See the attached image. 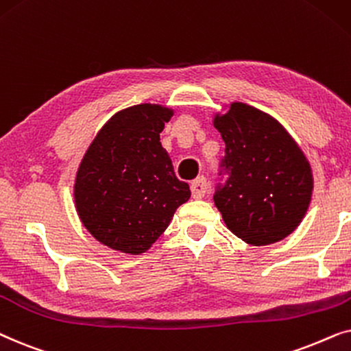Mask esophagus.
<instances>
[{
    "label": "esophagus",
    "instance_id": "1",
    "mask_svg": "<svg viewBox=\"0 0 351 351\" xmlns=\"http://www.w3.org/2000/svg\"><path fill=\"white\" fill-rule=\"evenodd\" d=\"M207 189H208V184L204 176H199L197 180H194L193 183H191V193H193L194 199H202L204 195L207 194Z\"/></svg>",
    "mask_w": 351,
    "mask_h": 351
}]
</instances>
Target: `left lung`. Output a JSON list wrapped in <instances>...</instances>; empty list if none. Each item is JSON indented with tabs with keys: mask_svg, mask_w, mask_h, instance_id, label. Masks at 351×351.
Instances as JSON below:
<instances>
[{
	"mask_svg": "<svg viewBox=\"0 0 351 351\" xmlns=\"http://www.w3.org/2000/svg\"><path fill=\"white\" fill-rule=\"evenodd\" d=\"M224 157L213 200L228 230L252 245L287 237L305 217L313 175L305 154L281 123L255 107L232 102L217 115Z\"/></svg>",
	"mask_w": 351,
	"mask_h": 351,
	"instance_id": "1",
	"label": "left lung"
}]
</instances>
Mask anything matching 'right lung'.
I'll return each mask as SVG.
<instances>
[{
  "label": "right lung",
  "instance_id": "obj_1",
  "mask_svg": "<svg viewBox=\"0 0 351 351\" xmlns=\"http://www.w3.org/2000/svg\"><path fill=\"white\" fill-rule=\"evenodd\" d=\"M173 110L139 104L117 112L93 139L75 180V207L93 237L139 255L191 197L176 178L160 133Z\"/></svg>",
  "mask_w": 351,
  "mask_h": 351
}]
</instances>
